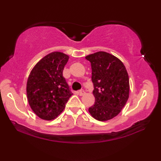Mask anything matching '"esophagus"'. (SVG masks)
I'll return each mask as SVG.
<instances>
[{
  "label": "esophagus",
  "instance_id": "34e87169",
  "mask_svg": "<svg viewBox=\"0 0 161 161\" xmlns=\"http://www.w3.org/2000/svg\"><path fill=\"white\" fill-rule=\"evenodd\" d=\"M84 94H85V91L84 90H80L79 91V95H80V96H82V95H84Z\"/></svg>",
  "mask_w": 161,
  "mask_h": 161
}]
</instances>
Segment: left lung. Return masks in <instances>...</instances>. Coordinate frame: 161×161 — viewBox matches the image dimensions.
Instances as JSON below:
<instances>
[{"mask_svg":"<svg viewBox=\"0 0 161 161\" xmlns=\"http://www.w3.org/2000/svg\"><path fill=\"white\" fill-rule=\"evenodd\" d=\"M91 64L95 104L88 108L99 121L118 115L128 100L129 79L125 65L118 58L100 51L87 55Z\"/></svg>","mask_w":161,"mask_h":161,"instance_id":"left-lung-1","label":"left lung"}]
</instances>
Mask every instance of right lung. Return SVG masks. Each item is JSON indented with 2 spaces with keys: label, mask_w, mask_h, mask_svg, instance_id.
Wrapping results in <instances>:
<instances>
[{
  "label": "right lung",
  "mask_w": 161,
  "mask_h": 161,
  "mask_svg": "<svg viewBox=\"0 0 161 161\" xmlns=\"http://www.w3.org/2000/svg\"><path fill=\"white\" fill-rule=\"evenodd\" d=\"M69 56L53 52L42 58L30 72L27 81V97L34 113L43 119H55L73 93L63 70Z\"/></svg>",
  "instance_id": "obj_1"
}]
</instances>
